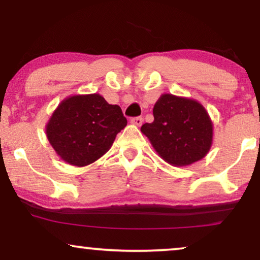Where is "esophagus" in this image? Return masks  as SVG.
<instances>
[{
    "label": "esophagus",
    "mask_w": 260,
    "mask_h": 260,
    "mask_svg": "<svg viewBox=\"0 0 260 260\" xmlns=\"http://www.w3.org/2000/svg\"><path fill=\"white\" fill-rule=\"evenodd\" d=\"M131 124H134V125L136 126H141L142 123H143V118L142 117H134V118H131Z\"/></svg>",
    "instance_id": "esophagus-1"
}]
</instances>
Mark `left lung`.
<instances>
[{"instance_id":"8db88e82","label":"left lung","mask_w":260,"mask_h":260,"mask_svg":"<svg viewBox=\"0 0 260 260\" xmlns=\"http://www.w3.org/2000/svg\"><path fill=\"white\" fill-rule=\"evenodd\" d=\"M152 113L154 122L143 124L141 131L166 162L184 167L207 155L213 123L200 103L166 93L156 102Z\"/></svg>"}]
</instances>
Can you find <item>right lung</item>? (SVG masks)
I'll list each match as a JSON object with an SVG mask.
<instances>
[{
  "label": "right lung",
  "mask_w": 260,
  "mask_h": 260,
  "mask_svg": "<svg viewBox=\"0 0 260 260\" xmlns=\"http://www.w3.org/2000/svg\"><path fill=\"white\" fill-rule=\"evenodd\" d=\"M126 123L122 109L109 104L101 94H78L60 103L46 125V134L63 161L84 167L111 148Z\"/></svg>",
  "instance_id": "add662e5"
}]
</instances>
